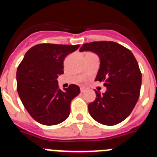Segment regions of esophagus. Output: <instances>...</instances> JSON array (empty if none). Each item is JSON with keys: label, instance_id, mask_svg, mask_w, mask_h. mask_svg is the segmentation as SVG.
Masks as SVG:
<instances>
[{"label": "esophagus", "instance_id": "esophagus-1", "mask_svg": "<svg viewBox=\"0 0 157 157\" xmlns=\"http://www.w3.org/2000/svg\"><path fill=\"white\" fill-rule=\"evenodd\" d=\"M86 90V88H84V87L80 88V91H81V93H84Z\"/></svg>", "mask_w": 157, "mask_h": 157}]
</instances>
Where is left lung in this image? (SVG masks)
<instances>
[{
  "label": "left lung",
  "instance_id": "8db88e82",
  "mask_svg": "<svg viewBox=\"0 0 157 157\" xmlns=\"http://www.w3.org/2000/svg\"><path fill=\"white\" fill-rule=\"evenodd\" d=\"M80 52L90 51L100 58V68L95 81L104 82L107 90L96 92V99L88 105L96 121L114 125L128 117L140 96L141 72L130 50L112 41L86 43Z\"/></svg>",
  "mask_w": 157,
  "mask_h": 157
}]
</instances>
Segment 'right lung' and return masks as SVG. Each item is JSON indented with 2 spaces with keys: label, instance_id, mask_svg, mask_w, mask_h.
Returning <instances> with one entry per match:
<instances>
[{
  "label": "right lung",
  "instance_id": "obj_1",
  "mask_svg": "<svg viewBox=\"0 0 157 157\" xmlns=\"http://www.w3.org/2000/svg\"><path fill=\"white\" fill-rule=\"evenodd\" d=\"M79 45L40 44L26 52L17 71V89L31 117L44 125H55L67 118L71 100L79 94L77 85L62 91L58 85L63 74V60Z\"/></svg>",
  "mask_w": 157,
  "mask_h": 157
}]
</instances>
